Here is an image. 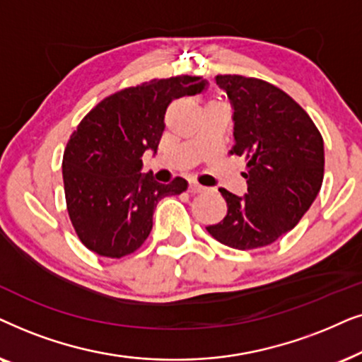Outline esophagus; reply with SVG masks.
I'll return each mask as SVG.
<instances>
[{
  "label": "esophagus",
  "instance_id": "obj_1",
  "mask_svg": "<svg viewBox=\"0 0 362 362\" xmlns=\"http://www.w3.org/2000/svg\"><path fill=\"white\" fill-rule=\"evenodd\" d=\"M204 190H205V187H202L199 182H195V180L189 182V192H190V194H202Z\"/></svg>",
  "mask_w": 362,
  "mask_h": 362
}]
</instances>
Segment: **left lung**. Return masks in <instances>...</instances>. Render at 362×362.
<instances>
[{
	"label": "left lung",
	"instance_id": "left-lung-1",
	"mask_svg": "<svg viewBox=\"0 0 362 362\" xmlns=\"http://www.w3.org/2000/svg\"><path fill=\"white\" fill-rule=\"evenodd\" d=\"M215 81L233 109L231 153L248 158V192L220 189L228 211L206 231L230 248L267 247L295 228L320 194L325 144L310 115L276 86L235 74Z\"/></svg>",
	"mask_w": 362,
	"mask_h": 362
}]
</instances>
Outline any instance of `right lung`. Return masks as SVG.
<instances>
[{
  "instance_id": "1",
  "label": "right lung",
  "mask_w": 362,
  "mask_h": 362,
  "mask_svg": "<svg viewBox=\"0 0 362 362\" xmlns=\"http://www.w3.org/2000/svg\"><path fill=\"white\" fill-rule=\"evenodd\" d=\"M206 86L195 76L153 79L100 100L77 125L62 157V180L72 226L90 252L134 253L151 233L158 202L187 190L182 177L158 184L142 173V156L157 153L168 104Z\"/></svg>"
}]
</instances>
